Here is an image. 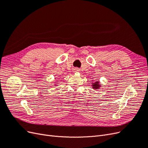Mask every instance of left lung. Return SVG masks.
Wrapping results in <instances>:
<instances>
[{"label": "left lung", "instance_id": "left-lung-1", "mask_svg": "<svg viewBox=\"0 0 148 148\" xmlns=\"http://www.w3.org/2000/svg\"><path fill=\"white\" fill-rule=\"evenodd\" d=\"M92 86L93 89H99V88H101V85L99 84V82H96L95 83H92Z\"/></svg>", "mask_w": 148, "mask_h": 148}]
</instances>
